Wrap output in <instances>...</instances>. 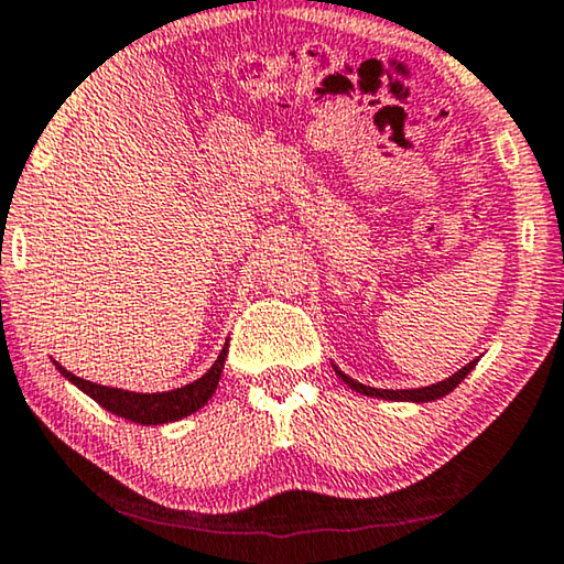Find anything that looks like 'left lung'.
<instances>
[{
	"instance_id": "8db88e82",
	"label": "left lung",
	"mask_w": 564,
	"mask_h": 564,
	"mask_svg": "<svg viewBox=\"0 0 564 564\" xmlns=\"http://www.w3.org/2000/svg\"><path fill=\"white\" fill-rule=\"evenodd\" d=\"M477 361H480V357L473 359V361H469V365L462 367L459 372H454L452 377H446V380H442V382L426 384V388H413V390H380V388H369V384H361V382L354 380V377L344 375L341 369H338L336 365H334V369H336L338 380H344L346 384H349L351 390H357V392H361V395H367V398L395 400V403H431V400H438V398L449 395V392H452L454 388H457V384H459L462 380H465V377H467L469 372H473Z\"/></svg>"
}]
</instances>
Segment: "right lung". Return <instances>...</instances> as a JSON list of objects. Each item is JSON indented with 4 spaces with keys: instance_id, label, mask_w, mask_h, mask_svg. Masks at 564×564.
<instances>
[{
    "instance_id": "right-lung-1",
    "label": "right lung",
    "mask_w": 564,
    "mask_h": 564,
    "mask_svg": "<svg viewBox=\"0 0 564 564\" xmlns=\"http://www.w3.org/2000/svg\"><path fill=\"white\" fill-rule=\"evenodd\" d=\"M228 357V344L223 346L215 365L207 369V372L199 377V380L184 384V388L166 390V392H133V390H120V388H107V384H97L89 380H82L68 372L66 367H61L58 361H53L61 375L66 377L68 382L76 384L82 392L110 411L120 419H128L133 423H141V426H161V423H172L180 419H187V415L197 413L207 400L215 395L218 390L223 367H226Z\"/></svg>"
}]
</instances>
